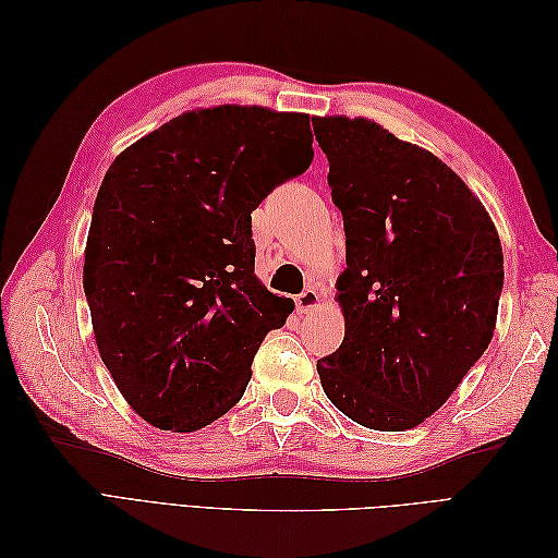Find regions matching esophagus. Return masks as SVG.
Returning <instances> with one entry per match:
<instances>
[{
	"mask_svg": "<svg viewBox=\"0 0 558 558\" xmlns=\"http://www.w3.org/2000/svg\"><path fill=\"white\" fill-rule=\"evenodd\" d=\"M318 302H320V295H318V291H314V289H305V291H302V293L295 298V305H298V312H300V314L312 312L314 307H318Z\"/></svg>",
	"mask_w": 558,
	"mask_h": 558,
	"instance_id": "34e87169",
	"label": "esophagus"
}]
</instances>
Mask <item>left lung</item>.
<instances>
[{
    "mask_svg": "<svg viewBox=\"0 0 558 558\" xmlns=\"http://www.w3.org/2000/svg\"><path fill=\"white\" fill-rule=\"evenodd\" d=\"M342 211L344 340L316 361L356 424L408 430L440 410L494 337L502 248L482 202L428 150L365 118H316Z\"/></svg>",
    "mask_w": 558,
    "mask_h": 558,
    "instance_id": "obj_1",
    "label": "left lung"
}]
</instances>
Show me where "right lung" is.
I'll return each instance as SVG.
<instances>
[{"label":"right lung","mask_w":558,"mask_h":558,"mask_svg":"<svg viewBox=\"0 0 558 558\" xmlns=\"http://www.w3.org/2000/svg\"><path fill=\"white\" fill-rule=\"evenodd\" d=\"M314 160L310 116L189 111L113 160L83 291L99 356L148 424L191 433L240 402L265 335L295 305L253 275L251 211Z\"/></svg>","instance_id":"right-lung-1"}]
</instances>
